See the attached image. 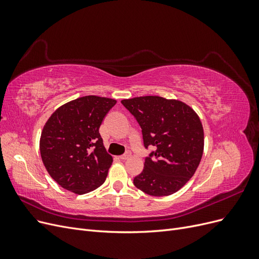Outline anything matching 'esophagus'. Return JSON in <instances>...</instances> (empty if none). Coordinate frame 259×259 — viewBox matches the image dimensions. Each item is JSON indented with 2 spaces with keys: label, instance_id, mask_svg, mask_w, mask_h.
Masks as SVG:
<instances>
[{
  "label": "esophagus",
  "instance_id": "obj_1",
  "mask_svg": "<svg viewBox=\"0 0 259 259\" xmlns=\"http://www.w3.org/2000/svg\"><path fill=\"white\" fill-rule=\"evenodd\" d=\"M130 156H131V153L130 152H126L125 154H122V155H120L119 158L121 159V160H123V161H125V160H127V159H130Z\"/></svg>",
  "mask_w": 259,
  "mask_h": 259
}]
</instances>
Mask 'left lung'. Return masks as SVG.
<instances>
[{
    "mask_svg": "<svg viewBox=\"0 0 259 259\" xmlns=\"http://www.w3.org/2000/svg\"><path fill=\"white\" fill-rule=\"evenodd\" d=\"M121 103L142 127L145 147L155 148L146 158L134 185L153 197L177 192L194 175L204 150V130L199 115L183 101L160 96L123 99Z\"/></svg>",
    "mask_w": 259,
    "mask_h": 259,
    "instance_id": "obj_1",
    "label": "left lung"
}]
</instances>
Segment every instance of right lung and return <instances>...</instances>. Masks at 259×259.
I'll return each mask as SVG.
<instances>
[{
  "label": "right lung",
  "mask_w": 259,
  "mask_h": 259,
  "mask_svg": "<svg viewBox=\"0 0 259 259\" xmlns=\"http://www.w3.org/2000/svg\"><path fill=\"white\" fill-rule=\"evenodd\" d=\"M115 99L84 96L60 106L41 133L40 152L51 177L64 189L84 194L105 183L112 156L99 127Z\"/></svg>",
  "instance_id": "right-lung-1"
}]
</instances>
